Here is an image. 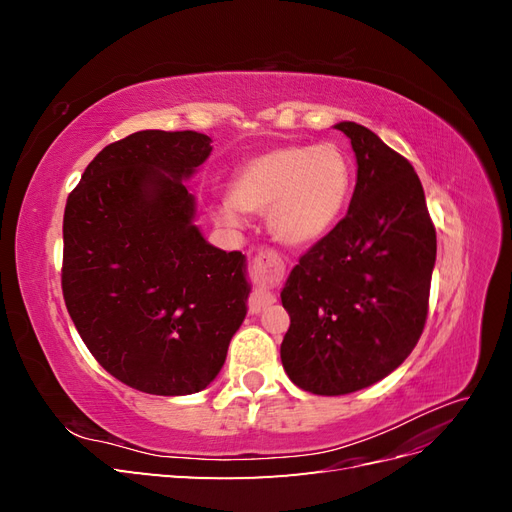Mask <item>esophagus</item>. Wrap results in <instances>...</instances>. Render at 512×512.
Instances as JSON below:
<instances>
[{
    "label": "esophagus",
    "mask_w": 512,
    "mask_h": 512,
    "mask_svg": "<svg viewBox=\"0 0 512 512\" xmlns=\"http://www.w3.org/2000/svg\"><path fill=\"white\" fill-rule=\"evenodd\" d=\"M282 271H284V269H282V265H280V258H277L275 254H271V252H260V254L254 258V262H252V277H254L256 282L277 280V277H280ZM273 303H275L273 292L267 290V288L258 286V288L252 292V297H250V312H252V314H258V312H262V309H267V307L273 305Z\"/></svg>",
    "instance_id": "34e87169"
}]
</instances>
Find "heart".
Listing matches in <instances>:
<instances>
[{
    "mask_svg": "<svg viewBox=\"0 0 512 512\" xmlns=\"http://www.w3.org/2000/svg\"><path fill=\"white\" fill-rule=\"evenodd\" d=\"M352 183V162L335 145L277 147L239 166L215 215L224 226L239 228L241 211L267 213L271 237L301 250L344 218Z\"/></svg>",
    "mask_w": 512,
    "mask_h": 512,
    "instance_id": "obj_1",
    "label": "heart"
}]
</instances>
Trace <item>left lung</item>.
Segmentation results:
<instances>
[{"mask_svg": "<svg viewBox=\"0 0 512 512\" xmlns=\"http://www.w3.org/2000/svg\"><path fill=\"white\" fill-rule=\"evenodd\" d=\"M356 156L346 218L299 258L282 290L288 378L314 395H348L408 359L423 333L436 228L412 164L354 121L335 126Z\"/></svg>", "mask_w": 512, "mask_h": 512, "instance_id": "left-lung-1", "label": "left lung"}]
</instances>
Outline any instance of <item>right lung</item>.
<instances>
[{
  "mask_svg": "<svg viewBox=\"0 0 512 512\" xmlns=\"http://www.w3.org/2000/svg\"><path fill=\"white\" fill-rule=\"evenodd\" d=\"M207 134L143 130L104 147L70 192L61 290L108 374L149 395H192L220 374L247 314L245 256L205 241L185 188Z\"/></svg>",
  "mask_w": 512,
  "mask_h": 512,
  "instance_id": "right-lung-1",
  "label": "right lung"
}]
</instances>
